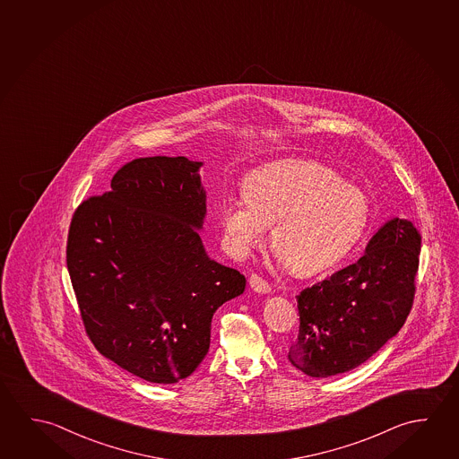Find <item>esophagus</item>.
I'll return each instance as SVG.
<instances>
[{"instance_id":"34e87169","label":"esophagus","mask_w":459,"mask_h":459,"mask_svg":"<svg viewBox=\"0 0 459 459\" xmlns=\"http://www.w3.org/2000/svg\"><path fill=\"white\" fill-rule=\"evenodd\" d=\"M249 286L253 291L259 294H269L272 291V286L263 277H259L255 273L249 277Z\"/></svg>"}]
</instances>
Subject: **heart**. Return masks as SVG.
Returning a JSON list of instances; mask_svg holds the SVG:
<instances>
[{"mask_svg": "<svg viewBox=\"0 0 459 459\" xmlns=\"http://www.w3.org/2000/svg\"><path fill=\"white\" fill-rule=\"evenodd\" d=\"M368 221L365 192L308 160H281L255 169L243 182V195L229 196L221 208L230 255H249L273 224L272 247L298 275H314L341 261Z\"/></svg>", "mask_w": 459, "mask_h": 459, "instance_id": "b5f03b06", "label": "heart"}]
</instances>
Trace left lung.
I'll return each mask as SVG.
<instances>
[{
	"mask_svg": "<svg viewBox=\"0 0 459 459\" xmlns=\"http://www.w3.org/2000/svg\"><path fill=\"white\" fill-rule=\"evenodd\" d=\"M421 235L387 221L355 264L296 296L299 334L288 360L312 377L357 368L397 334L411 310Z\"/></svg>",
	"mask_w": 459,
	"mask_h": 459,
	"instance_id": "left-lung-1",
	"label": "left lung"
}]
</instances>
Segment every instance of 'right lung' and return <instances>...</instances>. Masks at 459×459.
I'll return each mask as SVG.
<instances>
[{"mask_svg":"<svg viewBox=\"0 0 459 459\" xmlns=\"http://www.w3.org/2000/svg\"><path fill=\"white\" fill-rule=\"evenodd\" d=\"M202 161L137 158L110 190L76 208L67 269L84 328L108 360L149 383L192 375L211 320L245 291L240 272L206 255Z\"/></svg>","mask_w":459,"mask_h":459,"instance_id":"right-lung-1","label":"right lung"}]
</instances>
